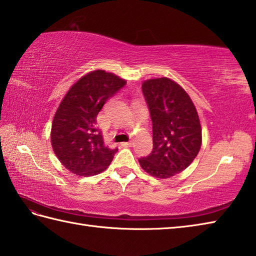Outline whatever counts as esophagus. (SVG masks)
<instances>
[{
  "label": "esophagus",
  "instance_id": "obj_1",
  "mask_svg": "<svg viewBox=\"0 0 256 256\" xmlns=\"http://www.w3.org/2000/svg\"><path fill=\"white\" fill-rule=\"evenodd\" d=\"M122 144L124 146V147H132V146L134 144V142H132V140H130V142H122Z\"/></svg>",
  "mask_w": 256,
  "mask_h": 256
}]
</instances>
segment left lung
<instances>
[{
    "mask_svg": "<svg viewBox=\"0 0 256 256\" xmlns=\"http://www.w3.org/2000/svg\"><path fill=\"white\" fill-rule=\"evenodd\" d=\"M142 92L152 122L154 148L139 164L156 178H170L186 169L199 154V116L186 90L169 78L144 82Z\"/></svg>",
    "mask_w": 256,
    "mask_h": 256,
    "instance_id": "obj_1",
    "label": "left lung"
}]
</instances>
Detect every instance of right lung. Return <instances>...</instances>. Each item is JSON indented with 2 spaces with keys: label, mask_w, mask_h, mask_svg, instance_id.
I'll list each match as a JSON object with an SVG mask.
<instances>
[{
  "label": "right lung",
  "mask_w": 256,
  "mask_h": 256,
  "mask_svg": "<svg viewBox=\"0 0 256 256\" xmlns=\"http://www.w3.org/2000/svg\"><path fill=\"white\" fill-rule=\"evenodd\" d=\"M124 85L126 80L112 72L94 70L70 87L57 108L52 124V147L62 164L74 174H98L112 161L118 149L104 142L97 114Z\"/></svg>",
  "instance_id": "right-lung-1"
}]
</instances>
